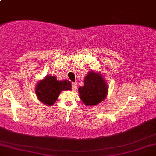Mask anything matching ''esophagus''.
Here are the masks:
<instances>
[{
	"mask_svg": "<svg viewBox=\"0 0 156 156\" xmlns=\"http://www.w3.org/2000/svg\"><path fill=\"white\" fill-rule=\"evenodd\" d=\"M72 88H73V90H77V88H78V83H72Z\"/></svg>",
	"mask_w": 156,
	"mask_h": 156,
	"instance_id": "1",
	"label": "esophagus"
}]
</instances>
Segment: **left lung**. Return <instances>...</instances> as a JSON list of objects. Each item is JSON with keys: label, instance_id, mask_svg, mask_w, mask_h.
I'll list each match as a JSON object with an SVG mask.
<instances>
[{"label": "left lung", "instance_id": "1", "mask_svg": "<svg viewBox=\"0 0 156 156\" xmlns=\"http://www.w3.org/2000/svg\"><path fill=\"white\" fill-rule=\"evenodd\" d=\"M107 83L101 75L90 72L84 78V85L79 87L80 98L87 106H94L104 100L107 94Z\"/></svg>", "mask_w": 156, "mask_h": 156}]
</instances>
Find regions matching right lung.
Wrapping results in <instances>:
<instances>
[{
  "label": "right lung",
  "mask_w": 156,
  "mask_h": 156,
  "mask_svg": "<svg viewBox=\"0 0 156 156\" xmlns=\"http://www.w3.org/2000/svg\"><path fill=\"white\" fill-rule=\"evenodd\" d=\"M71 83L69 81H58L52 75L47 76L44 80L38 82L35 93L43 104L49 106L57 101L60 92L65 90H71Z\"/></svg>",
  "instance_id": "add662e5"
}]
</instances>
